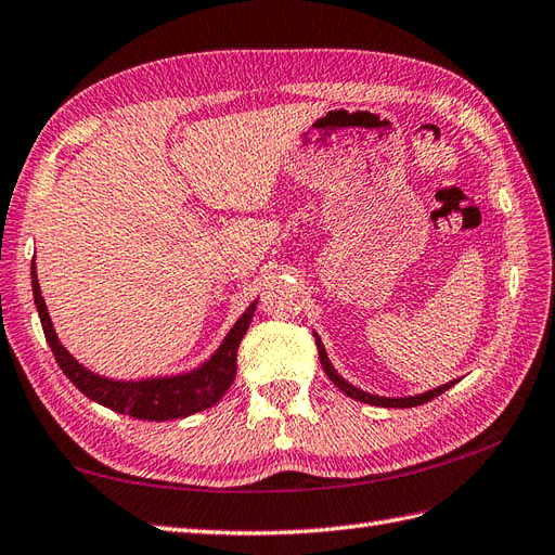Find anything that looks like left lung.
<instances>
[{"label":"left lung","instance_id":"1","mask_svg":"<svg viewBox=\"0 0 555 555\" xmlns=\"http://www.w3.org/2000/svg\"><path fill=\"white\" fill-rule=\"evenodd\" d=\"M315 346H319V358H321V365H323V370H325V374H327V378L332 384H335L339 390H344L348 398H353V400H360V402H367V404H376V406H388V409H406V406H418V404H425V402H430V400H435L437 395H441L444 390H449L455 382H451V384H447V386H439V388H435V390H427V392H421V395H414V398H376V395H370V392H362V390H358V388H353L351 384H346L344 378L335 372V367L330 365V360H327V353H325V348H323V344H321V339H319V335H315Z\"/></svg>","mask_w":555,"mask_h":555}]
</instances>
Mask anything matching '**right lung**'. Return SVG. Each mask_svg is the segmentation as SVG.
Returning a JSON list of instances; mask_svg holds the SVG:
<instances>
[{
	"label": "right lung",
	"mask_w": 555,
	"mask_h": 555,
	"mask_svg": "<svg viewBox=\"0 0 555 555\" xmlns=\"http://www.w3.org/2000/svg\"><path fill=\"white\" fill-rule=\"evenodd\" d=\"M31 291H35V305L39 311L46 341H49L60 370L67 374L69 382L83 395H88L90 400L139 421L185 418L190 414H197L202 409L214 406L223 398L234 382L236 351H240V344L246 335L258 305L253 302L246 309V313L234 323L230 335L220 344L211 360L197 372L169 378H146V382H111V378L92 374L83 365H78V362L67 353V348L57 341L49 309H46V302L41 297L35 262H31Z\"/></svg>",
	"instance_id": "1"
}]
</instances>
